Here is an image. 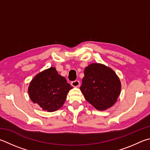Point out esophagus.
<instances>
[{"mask_svg":"<svg viewBox=\"0 0 150 150\" xmlns=\"http://www.w3.org/2000/svg\"><path fill=\"white\" fill-rule=\"evenodd\" d=\"M71 85H72L73 86H74V87H78V86H80V82H79V81L76 80V81H72V82H71Z\"/></svg>","mask_w":150,"mask_h":150,"instance_id":"esophagus-1","label":"esophagus"}]
</instances>
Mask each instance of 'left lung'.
<instances>
[{
    "label": "left lung",
    "mask_w": 150,
    "mask_h": 150,
    "mask_svg": "<svg viewBox=\"0 0 150 150\" xmlns=\"http://www.w3.org/2000/svg\"><path fill=\"white\" fill-rule=\"evenodd\" d=\"M84 73L80 89L86 101L100 111L113 106L121 89L120 80L114 71L101 64H91Z\"/></svg>",
    "instance_id": "1"
}]
</instances>
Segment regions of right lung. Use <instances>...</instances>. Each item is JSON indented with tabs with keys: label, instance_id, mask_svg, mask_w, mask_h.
Segmentation results:
<instances>
[{
	"label": "right lung",
	"instance_id": "1",
	"mask_svg": "<svg viewBox=\"0 0 150 150\" xmlns=\"http://www.w3.org/2000/svg\"><path fill=\"white\" fill-rule=\"evenodd\" d=\"M73 88L66 78L51 67L39 73L29 84L28 93L33 103L48 112L59 110L66 100L68 92Z\"/></svg>",
	"mask_w": 150,
	"mask_h": 150
}]
</instances>
